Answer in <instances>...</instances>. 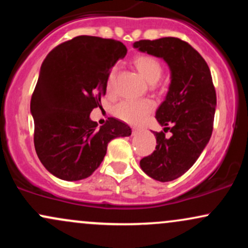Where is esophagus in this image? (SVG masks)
Wrapping results in <instances>:
<instances>
[{
  "label": "esophagus",
  "instance_id": "obj_1",
  "mask_svg": "<svg viewBox=\"0 0 248 248\" xmlns=\"http://www.w3.org/2000/svg\"><path fill=\"white\" fill-rule=\"evenodd\" d=\"M138 132H139V128H135V127L132 128V134H133V135H135V134L138 133Z\"/></svg>",
  "mask_w": 248,
  "mask_h": 248
}]
</instances>
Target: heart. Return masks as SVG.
Returning <instances> with one entry per match:
<instances>
[{"mask_svg": "<svg viewBox=\"0 0 248 248\" xmlns=\"http://www.w3.org/2000/svg\"><path fill=\"white\" fill-rule=\"evenodd\" d=\"M134 66L140 75L149 81L155 84L161 78L163 67L157 58L150 55H139L133 59ZM115 81V70H112L107 77V92H112ZM154 109V104L150 100H127L122 101L114 107V115L120 120L130 124H141Z\"/></svg>", "mask_w": 248, "mask_h": 248, "instance_id": "heart-1", "label": "heart"}]
</instances>
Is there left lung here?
I'll use <instances>...</instances> for the list:
<instances>
[{"label": "left lung", "instance_id": "obj_1", "mask_svg": "<svg viewBox=\"0 0 248 248\" xmlns=\"http://www.w3.org/2000/svg\"><path fill=\"white\" fill-rule=\"evenodd\" d=\"M133 46L162 58L171 72L169 91L156 110V120L172 135L167 138L163 132H154L157 144L140 166L156 181H173L193 166L211 138L217 105L211 72L189 43L175 37L143 39Z\"/></svg>", "mask_w": 248, "mask_h": 248}]
</instances>
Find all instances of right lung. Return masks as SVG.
Wrapping results in <instances>:
<instances>
[{
    "instance_id": "add662e5",
    "label": "right lung",
    "mask_w": 248,
    "mask_h": 248,
    "mask_svg": "<svg viewBox=\"0 0 248 248\" xmlns=\"http://www.w3.org/2000/svg\"><path fill=\"white\" fill-rule=\"evenodd\" d=\"M126 53L121 42L78 36L43 62L30 102L33 143L39 161L56 177L87 178L100 166L109 141L132 134L118 119L109 118L100 128L90 119L106 94L110 70Z\"/></svg>"
}]
</instances>
